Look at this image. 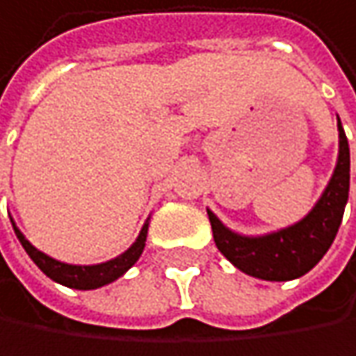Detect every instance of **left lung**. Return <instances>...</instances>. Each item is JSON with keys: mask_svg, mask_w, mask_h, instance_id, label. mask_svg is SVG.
Wrapping results in <instances>:
<instances>
[{"mask_svg": "<svg viewBox=\"0 0 356 356\" xmlns=\"http://www.w3.org/2000/svg\"><path fill=\"white\" fill-rule=\"evenodd\" d=\"M348 186L350 151L338 118L336 168L313 209L292 226L257 236L230 230L211 209H207L216 247L232 266L247 275L267 282L296 280L317 266L332 247L348 201Z\"/></svg>", "mask_w": 356, "mask_h": 356, "instance_id": "8db88e82", "label": "left lung"}]
</instances>
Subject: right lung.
Instances as JSON below:
<instances>
[{
    "label": "right lung",
    "instance_id": "obj_1",
    "mask_svg": "<svg viewBox=\"0 0 356 356\" xmlns=\"http://www.w3.org/2000/svg\"><path fill=\"white\" fill-rule=\"evenodd\" d=\"M149 220L143 224L136 241L118 257L109 259V261H103V264H95V266H72V264H64V261H58L49 255H45L43 251H39L37 247H33L26 236L18 230V226L12 222L14 226V232L20 241V245L24 247V251L29 253V257L35 261V266L39 267L47 277H51L54 282L62 284V286H68V288H76V290H95V288H101V286H107L111 282H115L118 277H122L130 267L138 261V257L143 255V249H145V243H147V232H149Z\"/></svg>",
    "mask_w": 356,
    "mask_h": 356
}]
</instances>
